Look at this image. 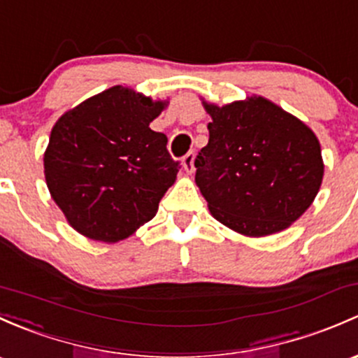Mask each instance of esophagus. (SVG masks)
<instances>
[{
  "label": "esophagus",
  "mask_w": 358,
  "mask_h": 358,
  "mask_svg": "<svg viewBox=\"0 0 358 358\" xmlns=\"http://www.w3.org/2000/svg\"><path fill=\"white\" fill-rule=\"evenodd\" d=\"M194 161H195V154L194 152L185 154V157H183V159H182V166H183V169H185L187 173H189V175H192V173H194V169H195Z\"/></svg>",
  "instance_id": "obj_1"
}]
</instances>
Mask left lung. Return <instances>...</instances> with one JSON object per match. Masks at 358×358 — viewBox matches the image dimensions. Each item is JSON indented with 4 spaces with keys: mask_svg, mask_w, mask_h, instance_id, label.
I'll use <instances>...</instances> for the list:
<instances>
[{
    "mask_svg": "<svg viewBox=\"0 0 358 358\" xmlns=\"http://www.w3.org/2000/svg\"><path fill=\"white\" fill-rule=\"evenodd\" d=\"M201 101L210 123L208 145L195 157V183L214 220L248 238L292 227L324 176L310 127L257 94L223 106Z\"/></svg>",
    "mask_w": 358,
    "mask_h": 358,
    "instance_id": "left-lung-1",
    "label": "left lung"
}]
</instances>
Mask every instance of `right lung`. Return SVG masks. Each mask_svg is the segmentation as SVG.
<instances>
[{"label":"right lung","instance_id":"right-lung-1","mask_svg":"<svg viewBox=\"0 0 358 358\" xmlns=\"http://www.w3.org/2000/svg\"><path fill=\"white\" fill-rule=\"evenodd\" d=\"M168 104L169 97L113 85L59 116L44 150V178L75 231L116 243L156 216L180 168L166 135L149 127Z\"/></svg>","mask_w":358,"mask_h":358}]
</instances>
